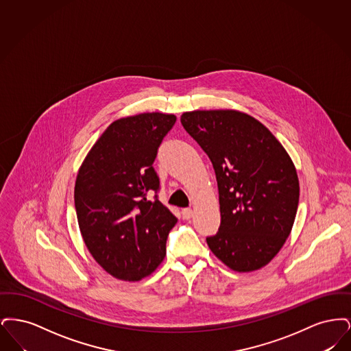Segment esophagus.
Wrapping results in <instances>:
<instances>
[{
    "mask_svg": "<svg viewBox=\"0 0 351 351\" xmlns=\"http://www.w3.org/2000/svg\"><path fill=\"white\" fill-rule=\"evenodd\" d=\"M182 215H183L184 219H189V218L193 217V210L191 208H185L182 210Z\"/></svg>",
    "mask_w": 351,
    "mask_h": 351,
    "instance_id": "esophagus-1",
    "label": "esophagus"
}]
</instances>
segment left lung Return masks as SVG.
<instances>
[{
    "instance_id": "8db88e82",
    "label": "left lung",
    "mask_w": 351,
    "mask_h": 351,
    "mask_svg": "<svg viewBox=\"0 0 351 351\" xmlns=\"http://www.w3.org/2000/svg\"><path fill=\"white\" fill-rule=\"evenodd\" d=\"M182 125L209 156L221 225L206 243L238 272L265 267L292 230L300 196L295 165L258 119L238 110L185 112Z\"/></svg>"
}]
</instances>
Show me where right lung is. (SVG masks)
<instances>
[{
	"label": "right lung",
	"mask_w": 351,
	"mask_h": 351,
	"mask_svg": "<svg viewBox=\"0 0 351 351\" xmlns=\"http://www.w3.org/2000/svg\"><path fill=\"white\" fill-rule=\"evenodd\" d=\"M175 122L173 114L163 113L119 118L79 169L75 208L85 246L121 280L149 276L166 256L168 233L178 218L158 200L160 184L152 163Z\"/></svg>",
	"instance_id": "add662e5"
}]
</instances>
